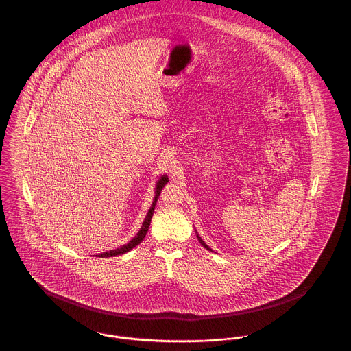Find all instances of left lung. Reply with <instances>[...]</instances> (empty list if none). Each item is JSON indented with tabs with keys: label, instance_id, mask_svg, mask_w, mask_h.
<instances>
[{
	"label": "left lung",
	"instance_id": "1",
	"mask_svg": "<svg viewBox=\"0 0 351 351\" xmlns=\"http://www.w3.org/2000/svg\"><path fill=\"white\" fill-rule=\"evenodd\" d=\"M197 238H199V241H200V243L201 245H202V246H204V247H205V249H206V250H210V247H209V246H208V245H206V243H205V242H204V241H202V239H201L200 237H199V235H197ZM212 251V250H210Z\"/></svg>",
	"mask_w": 351,
	"mask_h": 351
}]
</instances>
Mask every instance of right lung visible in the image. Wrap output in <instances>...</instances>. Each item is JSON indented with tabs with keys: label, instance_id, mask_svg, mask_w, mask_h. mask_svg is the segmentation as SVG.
<instances>
[{
	"label": "right lung",
	"instance_id": "obj_1",
	"mask_svg": "<svg viewBox=\"0 0 351 351\" xmlns=\"http://www.w3.org/2000/svg\"><path fill=\"white\" fill-rule=\"evenodd\" d=\"M168 183V178L167 176H162L160 178V180L156 184V191H155V197H154V201H152V205H151L150 210H149V213H147V216L145 218V221H143V223H142V228H141V230L138 232V234L134 237L133 239L128 243V245H123V246H121L119 249H116V250H110V251H105V252H102L100 254L99 256L100 258H109V256H116V255H121V254H125V252H128V251L132 250L134 249L135 246H138L142 241H143V238L146 237V233L149 232V226H150L151 218H152V215H154V209H155V205H156V201L159 199V196H160V193H162V189L165 188V185ZM97 256V255H96Z\"/></svg>",
	"mask_w": 351,
	"mask_h": 351
}]
</instances>
